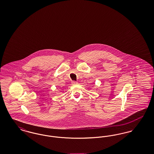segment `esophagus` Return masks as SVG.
<instances>
[{"label": "esophagus", "mask_w": 154, "mask_h": 154, "mask_svg": "<svg viewBox=\"0 0 154 154\" xmlns=\"http://www.w3.org/2000/svg\"><path fill=\"white\" fill-rule=\"evenodd\" d=\"M72 84L75 85V84H78V82H77V81H73L72 82Z\"/></svg>", "instance_id": "1"}]
</instances>
